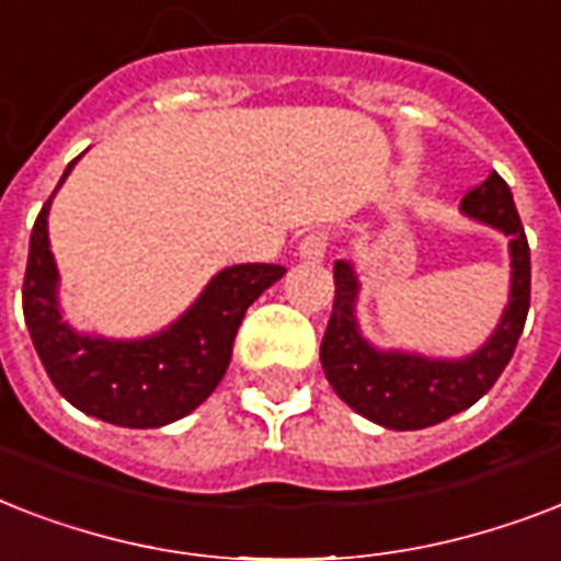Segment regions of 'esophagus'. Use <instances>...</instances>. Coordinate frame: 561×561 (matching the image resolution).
Here are the masks:
<instances>
[{"label": "esophagus", "instance_id": "esophagus-1", "mask_svg": "<svg viewBox=\"0 0 561 561\" xmlns=\"http://www.w3.org/2000/svg\"><path fill=\"white\" fill-rule=\"evenodd\" d=\"M325 250H329V236L325 232H308L297 247L299 259H306V262H323Z\"/></svg>", "mask_w": 561, "mask_h": 561}]
</instances>
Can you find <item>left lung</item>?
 Returning <instances> with one entry per match:
<instances>
[{"label": "left lung", "mask_w": 561, "mask_h": 561, "mask_svg": "<svg viewBox=\"0 0 561 561\" xmlns=\"http://www.w3.org/2000/svg\"><path fill=\"white\" fill-rule=\"evenodd\" d=\"M466 218L480 220L510 238V299L495 332L462 358H431L419 352L378 350L358 325V273L350 262H334V308L323 334L320 360L334 392L355 413L390 427L422 431L483 399L501 378L530 311V247L513 192L501 174H489L460 203Z\"/></svg>", "instance_id": "obj_1"}]
</instances>
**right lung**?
I'll return each instance as SVG.
<instances>
[{
	"mask_svg": "<svg viewBox=\"0 0 561 561\" xmlns=\"http://www.w3.org/2000/svg\"><path fill=\"white\" fill-rule=\"evenodd\" d=\"M75 162L66 165L57 188ZM57 188L31 229L22 285V314L48 378L72 408L110 425L162 427L188 416L227 373L244 311L285 276V267H224L174 323L148 337L125 341L78 332L60 311V273L48 244V209Z\"/></svg>",
	"mask_w": 561,
	"mask_h": 561,
	"instance_id": "add662e5",
	"label": "right lung"
}]
</instances>
